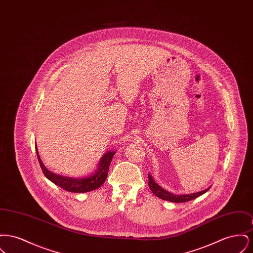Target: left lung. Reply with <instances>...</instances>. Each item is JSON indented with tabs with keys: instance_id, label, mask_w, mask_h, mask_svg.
Returning <instances> with one entry per match:
<instances>
[{
	"instance_id": "left-lung-1",
	"label": "left lung",
	"mask_w": 253,
	"mask_h": 253,
	"mask_svg": "<svg viewBox=\"0 0 253 253\" xmlns=\"http://www.w3.org/2000/svg\"><path fill=\"white\" fill-rule=\"evenodd\" d=\"M148 178H149V188L151 189V191L153 192L155 195H157V197H159L160 199H163V200H166V201H170V202H174V203H182V202L191 201V200H193L194 198H196V197L204 194L205 193H207L210 190V188H208V189H206L204 191L198 192V193L175 195L173 193H169L168 191L164 190L159 185H157L150 173L148 175Z\"/></svg>"
}]
</instances>
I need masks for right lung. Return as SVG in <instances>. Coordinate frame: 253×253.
<instances>
[{"label": "right lung", "instance_id": "right-lung-1", "mask_svg": "<svg viewBox=\"0 0 253 253\" xmlns=\"http://www.w3.org/2000/svg\"><path fill=\"white\" fill-rule=\"evenodd\" d=\"M36 148L37 157L39 159L40 166L42 169L43 174L46 176V178L56 184L57 186L60 187L61 189L71 192V193H87L94 191L97 188H99L107 178L108 175L109 166L112 161V158L115 156L114 151H108L106 152L103 157L100 158L98 167L96 171L89 175V176H84V177H69V176H63L57 173L52 172L45 168L43 163L42 162V159L40 158L38 149Z\"/></svg>", "mask_w": 253, "mask_h": 253}]
</instances>
